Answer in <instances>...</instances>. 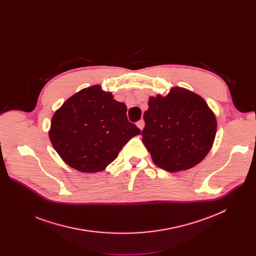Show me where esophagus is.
<instances>
[{
	"label": "esophagus",
	"mask_w": 256,
	"mask_h": 256,
	"mask_svg": "<svg viewBox=\"0 0 256 256\" xmlns=\"http://www.w3.org/2000/svg\"><path fill=\"white\" fill-rule=\"evenodd\" d=\"M136 126H138V128L140 130H142L144 126V120H138V122H136Z\"/></svg>",
	"instance_id": "1"
}]
</instances>
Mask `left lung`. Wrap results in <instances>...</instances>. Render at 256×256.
Masks as SVG:
<instances>
[{
    "mask_svg": "<svg viewBox=\"0 0 256 256\" xmlns=\"http://www.w3.org/2000/svg\"><path fill=\"white\" fill-rule=\"evenodd\" d=\"M144 114L142 142L161 169L179 172L204 160L212 147L216 120L196 93L173 87L166 96L149 98Z\"/></svg>",
    "mask_w": 256,
    "mask_h": 256,
    "instance_id": "1",
    "label": "left lung"
}]
</instances>
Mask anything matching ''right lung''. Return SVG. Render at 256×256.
Returning a JSON list of instances; mask_svg holds the SVG:
<instances>
[{
  "mask_svg": "<svg viewBox=\"0 0 256 256\" xmlns=\"http://www.w3.org/2000/svg\"><path fill=\"white\" fill-rule=\"evenodd\" d=\"M126 105L100 85L70 96L54 112L48 132L54 149L70 167L85 173L103 171L124 146L140 134L126 118Z\"/></svg>",
  "mask_w": 256,
  "mask_h": 256,
  "instance_id": "1",
  "label": "right lung"
}]
</instances>
